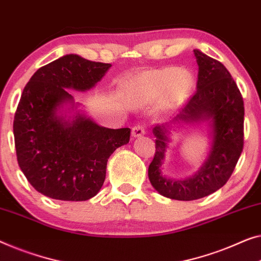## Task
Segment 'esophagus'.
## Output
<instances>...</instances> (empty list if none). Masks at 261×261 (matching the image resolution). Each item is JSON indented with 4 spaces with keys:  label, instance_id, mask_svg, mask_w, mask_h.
Returning <instances> with one entry per match:
<instances>
[{
    "label": "esophagus",
    "instance_id": "obj_1",
    "mask_svg": "<svg viewBox=\"0 0 261 261\" xmlns=\"http://www.w3.org/2000/svg\"><path fill=\"white\" fill-rule=\"evenodd\" d=\"M143 134H145V129H143V127L140 126V124L134 126L133 129H132V137H133V138H139Z\"/></svg>",
    "mask_w": 261,
    "mask_h": 261
}]
</instances>
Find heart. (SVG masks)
<instances>
[{"label":"heart","instance_id":"heart-1","mask_svg":"<svg viewBox=\"0 0 261 261\" xmlns=\"http://www.w3.org/2000/svg\"><path fill=\"white\" fill-rule=\"evenodd\" d=\"M193 87V76L187 69L164 67L143 71L132 82L127 90L130 100L138 102L153 101L164 97L168 106L184 102Z\"/></svg>","mask_w":261,"mask_h":261}]
</instances>
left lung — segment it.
Segmentation results:
<instances>
[{"label":"left lung","mask_w":261,"mask_h":261,"mask_svg":"<svg viewBox=\"0 0 261 261\" xmlns=\"http://www.w3.org/2000/svg\"><path fill=\"white\" fill-rule=\"evenodd\" d=\"M199 66L196 92L187 105L169 122L153 128L155 154L148 167L152 186L166 198L191 201L214 193L227 182L244 147V100L226 67L195 49ZM210 123L213 145L199 171L187 179H169L161 166L168 148V133L174 124Z\"/></svg>","instance_id":"1"}]
</instances>
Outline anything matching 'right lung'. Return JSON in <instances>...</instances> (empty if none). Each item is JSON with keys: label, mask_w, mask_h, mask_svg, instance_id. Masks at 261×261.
<instances>
[{"label": "right lung", "mask_w": 261, "mask_h": 261, "mask_svg": "<svg viewBox=\"0 0 261 261\" xmlns=\"http://www.w3.org/2000/svg\"><path fill=\"white\" fill-rule=\"evenodd\" d=\"M111 67L69 54L41 67L25 85L14 118L15 148L21 171L41 194L63 201L93 198L109 156L129 142V128L99 126L77 111L67 115L76 109L68 89H92Z\"/></svg>", "instance_id": "1"}]
</instances>
